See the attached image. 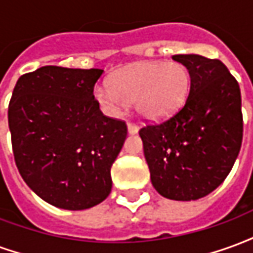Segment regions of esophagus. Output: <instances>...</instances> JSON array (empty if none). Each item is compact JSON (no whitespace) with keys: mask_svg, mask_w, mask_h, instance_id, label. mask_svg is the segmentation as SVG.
I'll return each mask as SVG.
<instances>
[{"mask_svg":"<svg viewBox=\"0 0 253 253\" xmlns=\"http://www.w3.org/2000/svg\"><path fill=\"white\" fill-rule=\"evenodd\" d=\"M127 128H128V134H137L138 132V125L132 123V122L127 125Z\"/></svg>","mask_w":253,"mask_h":253,"instance_id":"esophagus-1","label":"esophagus"}]
</instances>
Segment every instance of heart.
Instances as JSON below:
<instances>
[{
	"label": "heart",
	"mask_w": 253,
	"mask_h": 253,
	"mask_svg": "<svg viewBox=\"0 0 253 253\" xmlns=\"http://www.w3.org/2000/svg\"><path fill=\"white\" fill-rule=\"evenodd\" d=\"M191 76L180 62H143L118 73L111 86H97L94 96L108 111L134 101L139 115L163 121L180 110L190 90Z\"/></svg>",
	"instance_id": "heart-1"
}]
</instances>
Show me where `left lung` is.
Wrapping results in <instances>:
<instances>
[{
	"label": "left lung",
	"instance_id": "obj_1",
	"mask_svg": "<svg viewBox=\"0 0 253 253\" xmlns=\"http://www.w3.org/2000/svg\"><path fill=\"white\" fill-rule=\"evenodd\" d=\"M188 69V97L176 114L139 130L152 184L173 201L209 195L232 170L243 142L241 92L219 59L179 54Z\"/></svg>",
	"mask_w": 253,
	"mask_h": 253
}]
</instances>
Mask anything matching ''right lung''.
<instances>
[{
    "instance_id": "1",
    "label": "right lung",
    "mask_w": 253,
    "mask_h": 253,
    "mask_svg": "<svg viewBox=\"0 0 253 253\" xmlns=\"http://www.w3.org/2000/svg\"><path fill=\"white\" fill-rule=\"evenodd\" d=\"M101 69L43 66L17 80L8 122L17 169L52 206L84 210L112 188L111 167L127 137L125 121L94 99Z\"/></svg>"
}]
</instances>
